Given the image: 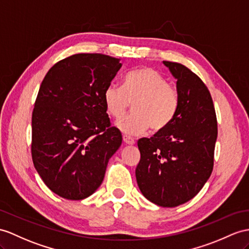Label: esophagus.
<instances>
[{"label": "esophagus", "mask_w": 249, "mask_h": 249, "mask_svg": "<svg viewBox=\"0 0 249 249\" xmlns=\"http://www.w3.org/2000/svg\"><path fill=\"white\" fill-rule=\"evenodd\" d=\"M124 142L125 143V144H130V145H132V144H134L135 143V142H134V139L133 138H131L130 136H126V135H124Z\"/></svg>", "instance_id": "1"}]
</instances>
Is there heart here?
<instances>
[{
	"label": "heart",
	"instance_id": "heart-1",
	"mask_svg": "<svg viewBox=\"0 0 249 249\" xmlns=\"http://www.w3.org/2000/svg\"><path fill=\"white\" fill-rule=\"evenodd\" d=\"M177 88L152 68H141L129 71L123 86L110 84L104 92L107 114L119 119L133 106L134 114L117 123V128L128 135L142 134L148 129L161 131L171 124L178 107Z\"/></svg>",
	"mask_w": 249,
	"mask_h": 249
}]
</instances>
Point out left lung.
<instances>
[{
    "instance_id": "left-lung-1",
    "label": "left lung",
    "mask_w": 249,
    "mask_h": 249,
    "mask_svg": "<svg viewBox=\"0 0 249 249\" xmlns=\"http://www.w3.org/2000/svg\"><path fill=\"white\" fill-rule=\"evenodd\" d=\"M177 80L178 107L166 129L137 142V185L161 207L195 197L210 178L217 137L216 116L207 87L183 64L162 61Z\"/></svg>"
}]
</instances>
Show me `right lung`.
Here are the masks:
<instances>
[{"mask_svg":"<svg viewBox=\"0 0 249 249\" xmlns=\"http://www.w3.org/2000/svg\"><path fill=\"white\" fill-rule=\"evenodd\" d=\"M120 68L117 58L77 53L54 64L41 83L32 118L33 161L59 196L79 201L92 196L123 142L104 102Z\"/></svg>","mask_w":249,"mask_h":249,"instance_id":"add662e5","label":"right lung"}]
</instances>
